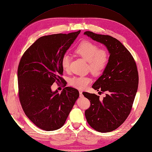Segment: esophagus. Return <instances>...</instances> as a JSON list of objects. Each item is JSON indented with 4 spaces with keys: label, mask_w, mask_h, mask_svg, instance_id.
<instances>
[{
    "label": "esophagus",
    "mask_w": 152,
    "mask_h": 152,
    "mask_svg": "<svg viewBox=\"0 0 152 152\" xmlns=\"http://www.w3.org/2000/svg\"><path fill=\"white\" fill-rule=\"evenodd\" d=\"M79 96H80V97H83V95L82 91H79Z\"/></svg>",
    "instance_id": "34e87169"
}]
</instances>
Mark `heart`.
Segmentation results:
<instances>
[{"label":"heart","instance_id":"b5f03b06","mask_svg":"<svg viewBox=\"0 0 152 152\" xmlns=\"http://www.w3.org/2000/svg\"><path fill=\"white\" fill-rule=\"evenodd\" d=\"M75 52L88 63V69L94 75H100L105 69L109 61V54L105 49H99L97 45L90 41H84L76 48ZM70 57L64 55L61 61V64L64 71L70 69ZM91 82L88 76H75L70 80V84L75 88L83 90Z\"/></svg>","mask_w":152,"mask_h":152}]
</instances>
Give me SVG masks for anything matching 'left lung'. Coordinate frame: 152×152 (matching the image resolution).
Masks as SVG:
<instances>
[{
  "mask_svg": "<svg viewBox=\"0 0 152 152\" xmlns=\"http://www.w3.org/2000/svg\"><path fill=\"white\" fill-rule=\"evenodd\" d=\"M84 34L104 45L110 54L102 75L92 86L97 91L106 92V96L101 100L95 94L82 93L91 103L85 112L90 126L98 132H110L131 113L138 86L137 67L131 53L116 38L90 31Z\"/></svg>",
  "mask_w": 152,
  "mask_h": 152,
  "instance_id": "8db88e82",
  "label": "left lung"
}]
</instances>
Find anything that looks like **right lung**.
I'll use <instances>...</instances> for the list:
<instances>
[{"label": "right lung", "instance_id": "1", "mask_svg": "<svg viewBox=\"0 0 152 152\" xmlns=\"http://www.w3.org/2000/svg\"><path fill=\"white\" fill-rule=\"evenodd\" d=\"M80 31L39 38L26 50L18 64L19 100L29 119L46 131L61 128L79 96L77 90L66 87L61 94L51 86L62 80L61 61Z\"/></svg>", "mask_w": 152, "mask_h": 152}]
</instances>
